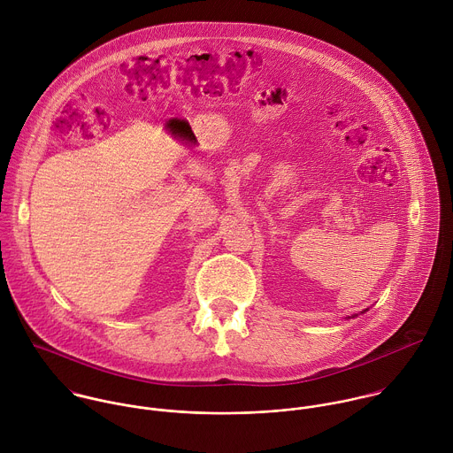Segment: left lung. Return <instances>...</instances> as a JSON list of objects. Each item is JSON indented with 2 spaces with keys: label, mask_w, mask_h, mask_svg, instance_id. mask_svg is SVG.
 Masks as SVG:
<instances>
[{
  "label": "left lung",
  "mask_w": 453,
  "mask_h": 453,
  "mask_svg": "<svg viewBox=\"0 0 453 453\" xmlns=\"http://www.w3.org/2000/svg\"><path fill=\"white\" fill-rule=\"evenodd\" d=\"M364 312H367V309H365V311H364ZM364 312H362V314H364ZM351 318H357V316H351Z\"/></svg>",
  "instance_id": "left-lung-1"
}]
</instances>
